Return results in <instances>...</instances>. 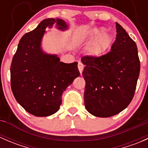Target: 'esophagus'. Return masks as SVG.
Instances as JSON below:
<instances>
[{
	"mask_svg": "<svg viewBox=\"0 0 148 148\" xmlns=\"http://www.w3.org/2000/svg\"><path fill=\"white\" fill-rule=\"evenodd\" d=\"M78 69H79V71L80 74H82V71L84 69V65L82 62H79L78 63Z\"/></svg>",
	"mask_w": 148,
	"mask_h": 148,
	"instance_id": "34e87169",
	"label": "esophagus"
}]
</instances>
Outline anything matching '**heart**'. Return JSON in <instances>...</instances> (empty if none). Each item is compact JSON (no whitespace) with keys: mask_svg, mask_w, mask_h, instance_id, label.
<instances>
[{"mask_svg":"<svg viewBox=\"0 0 148 148\" xmlns=\"http://www.w3.org/2000/svg\"><path fill=\"white\" fill-rule=\"evenodd\" d=\"M104 31V28H101L97 31L99 36L94 41L91 47V52L95 56H100L104 53L112 43V36Z\"/></svg>","mask_w":148,"mask_h":148,"instance_id":"heart-1","label":"heart"}]
</instances>
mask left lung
<instances>
[{"mask_svg": "<svg viewBox=\"0 0 148 148\" xmlns=\"http://www.w3.org/2000/svg\"><path fill=\"white\" fill-rule=\"evenodd\" d=\"M116 29L111 51L81 59L85 65L84 105L96 117H112L125 110L133 98L140 74L136 44L118 23Z\"/></svg>", "mask_w": 148, "mask_h": 148, "instance_id": "obj_1", "label": "left lung"}]
</instances>
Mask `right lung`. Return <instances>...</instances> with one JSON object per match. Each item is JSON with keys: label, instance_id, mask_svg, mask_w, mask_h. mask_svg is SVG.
<instances>
[{"label": "right lung", "instance_id": "add662e5", "mask_svg": "<svg viewBox=\"0 0 148 148\" xmlns=\"http://www.w3.org/2000/svg\"><path fill=\"white\" fill-rule=\"evenodd\" d=\"M56 23L64 31L68 26L60 18L43 20L21 38L10 66V86L14 97L28 113L47 117L59 110L67 86L79 76L77 62L66 64L57 55L48 54L41 47L47 27Z\"/></svg>", "mask_w": 148, "mask_h": 148}]
</instances>
